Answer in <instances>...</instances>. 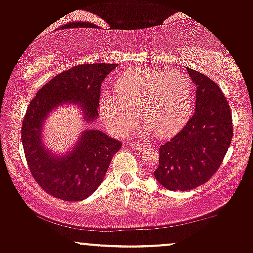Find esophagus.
I'll use <instances>...</instances> for the list:
<instances>
[{"instance_id": "esophagus-1", "label": "esophagus", "mask_w": 253, "mask_h": 253, "mask_svg": "<svg viewBox=\"0 0 253 253\" xmlns=\"http://www.w3.org/2000/svg\"><path fill=\"white\" fill-rule=\"evenodd\" d=\"M130 147H132L133 150L139 152V151H144L146 148V146L142 145V144H138V142H133V144H130Z\"/></svg>"}]
</instances>
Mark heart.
Returning <instances> with one entry per match:
<instances>
[{
    "label": "heart",
    "mask_w": 253,
    "mask_h": 253,
    "mask_svg": "<svg viewBox=\"0 0 253 253\" xmlns=\"http://www.w3.org/2000/svg\"><path fill=\"white\" fill-rule=\"evenodd\" d=\"M192 108V84L178 71L128 68L115 80V93L105 92L100 97L102 118L117 135L126 134L139 115L144 121L139 134L154 130L160 138H169L184 128Z\"/></svg>",
    "instance_id": "obj_1"
}]
</instances>
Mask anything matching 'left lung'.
I'll return each instance as SVG.
<instances>
[{"instance_id":"8db88e82","label":"left lung","mask_w":253,"mask_h":253,"mask_svg":"<svg viewBox=\"0 0 253 253\" xmlns=\"http://www.w3.org/2000/svg\"><path fill=\"white\" fill-rule=\"evenodd\" d=\"M196 84V113L178 134L161 145L154 176L171 191H188L218 171L233 135L226 97L214 81L186 67Z\"/></svg>"}]
</instances>
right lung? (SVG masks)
<instances>
[{"mask_svg": "<svg viewBox=\"0 0 253 253\" xmlns=\"http://www.w3.org/2000/svg\"><path fill=\"white\" fill-rule=\"evenodd\" d=\"M117 67L113 63L79 65L56 75L36 93L22 123V144L30 173L41 188L66 202L86 199L101 184L121 142L94 128L80 134L77 145L55 156L42 142L44 120L57 106L78 103L84 123L97 119L100 88Z\"/></svg>", "mask_w": 253, "mask_h": 253, "instance_id": "add662e5", "label": "right lung"}]
</instances>
